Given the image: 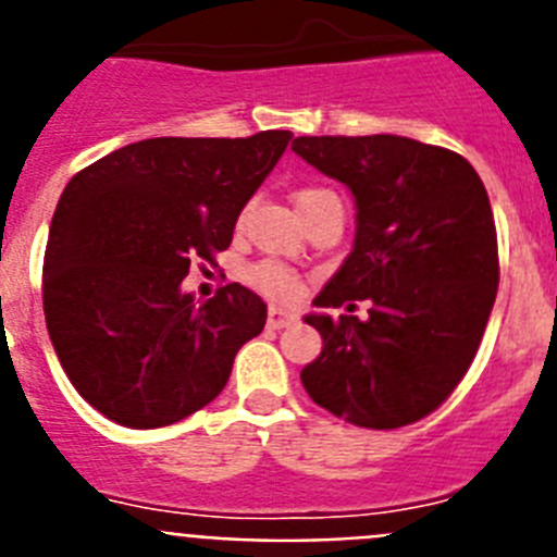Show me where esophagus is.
Masks as SVG:
<instances>
[{
  "label": "esophagus",
  "instance_id": "34e87169",
  "mask_svg": "<svg viewBox=\"0 0 557 557\" xmlns=\"http://www.w3.org/2000/svg\"><path fill=\"white\" fill-rule=\"evenodd\" d=\"M295 321H298V314L289 312V309L270 307V312H268V326L270 329H287V326H293Z\"/></svg>",
  "mask_w": 557,
  "mask_h": 557
}]
</instances>
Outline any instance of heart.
<instances>
[{
	"label": "heart",
	"mask_w": 557,
	"mask_h": 557,
	"mask_svg": "<svg viewBox=\"0 0 557 557\" xmlns=\"http://www.w3.org/2000/svg\"><path fill=\"white\" fill-rule=\"evenodd\" d=\"M326 198H334V191L321 189V186H304V189H298V195H295V203H298V209H307V206ZM245 278H248L250 287H256L259 293L268 295V298H278V301H289V298H295L298 289H301L298 275L278 262L253 264V268H248Z\"/></svg>",
	"instance_id": "1"
}]
</instances>
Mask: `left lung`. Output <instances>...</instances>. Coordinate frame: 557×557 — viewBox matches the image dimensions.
<instances>
[{
  "label": "left lung",
  "instance_id": "obj_1",
  "mask_svg": "<svg viewBox=\"0 0 557 557\" xmlns=\"http://www.w3.org/2000/svg\"><path fill=\"white\" fill-rule=\"evenodd\" d=\"M293 150L357 206L351 253L304 318L323 337L304 387L348 424H412L460 385L488 326L499 284L488 191L462 156L407 136H298ZM354 300L372 304L366 322ZM339 306V319L322 312Z\"/></svg>",
  "mask_w": 557,
  "mask_h": 557
}]
</instances>
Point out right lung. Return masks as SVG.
Listing matches in <instances>:
<instances>
[{
    "mask_svg": "<svg viewBox=\"0 0 557 557\" xmlns=\"http://www.w3.org/2000/svg\"><path fill=\"white\" fill-rule=\"evenodd\" d=\"M293 133L133 141L63 189L44 253V314L75 391L131 430H156L220 396L268 307L243 284L195 304L181 282L214 262Z\"/></svg>",
    "mask_w": 557,
    "mask_h": 557,
    "instance_id": "add662e5",
    "label": "right lung"
}]
</instances>
